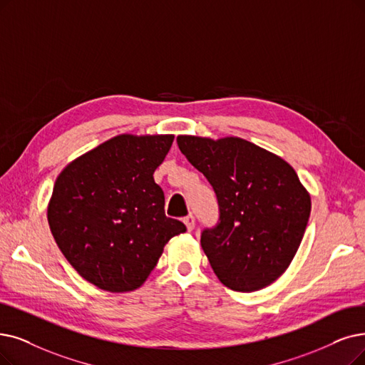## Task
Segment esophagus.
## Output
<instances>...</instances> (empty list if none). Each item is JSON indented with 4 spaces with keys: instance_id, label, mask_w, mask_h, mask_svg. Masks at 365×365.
I'll list each match as a JSON object with an SVG mask.
<instances>
[{
    "instance_id": "1",
    "label": "esophagus",
    "mask_w": 365,
    "mask_h": 365,
    "mask_svg": "<svg viewBox=\"0 0 365 365\" xmlns=\"http://www.w3.org/2000/svg\"><path fill=\"white\" fill-rule=\"evenodd\" d=\"M184 223L187 226V230L192 232L195 229V217H193V214H188L187 217H184Z\"/></svg>"
}]
</instances>
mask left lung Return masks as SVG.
Returning a JSON list of instances; mask_svg holds the SVG:
<instances>
[{"mask_svg":"<svg viewBox=\"0 0 365 365\" xmlns=\"http://www.w3.org/2000/svg\"><path fill=\"white\" fill-rule=\"evenodd\" d=\"M185 158L205 175L218 203V222L200 245L226 287L264 289L286 271L302 241L312 200L283 158L241 138L178 136Z\"/></svg>","mask_w":365,"mask_h":365,"instance_id":"1","label":"left lung"}]
</instances>
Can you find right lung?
<instances>
[{
    "mask_svg": "<svg viewBox=\"0 0 365 365\" xmlns=\"http://www.w3.org/2000/svg\"><path fill=\"white\" fill-rule=\"evenodd\" d=\"M172 135H121L73 160L58 175L48 207L56 245L81 277L108 292L148 279L168 241L187 227L165 214L154 181Z\"/></svg>",
    "mask_w": 365,
    "mask_h": 365,
    "instance_id": "obj_1",
    "label": "right lung"
}]
</instances>
